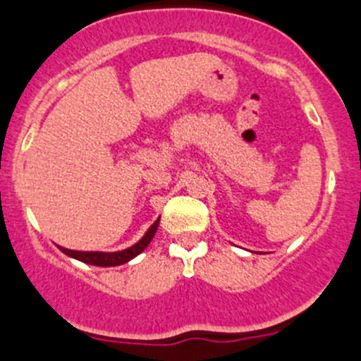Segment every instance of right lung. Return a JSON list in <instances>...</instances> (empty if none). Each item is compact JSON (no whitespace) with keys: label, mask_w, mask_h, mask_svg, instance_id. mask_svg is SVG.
I'll return each instance as SVG.
<instances>
[{"label":"right lung","mask_w":361,"mask_h":361,"mask_svg":"<svg viewBox=\"0 0 361 361\" xmlns=\"http://www.w3.org/2000/svg\"><path fill=\"white\" fill-rule=\"evenodd\" d=\"M157 227H159V220L152 225L150 231L145 234V238L141 239L140 243H136V245L130 246V248H127L123 251H116V253H101V251H73V250L61 248V246L59 248L63 253H66L68 257L76 258V260L83 262V264L97 265V267H113V265H122V264H126V262L133 260L134 257H137L141 251L150 245V241L154 239L155 232H157Z\"/></svg>","instance_id":"obj_1"}]
</instances>
